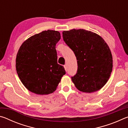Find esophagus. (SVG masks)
Segmentation results:
<instances>
[{
    "instance_id": "34e87169",
    "label": "esophagus",
    "mask_w": 128,
    "mask_h": 128,
    "mask_svg": "<svg viewBox=\"0 0 128 128\" xmlns=\"http://www.w3.org/2000/svg\"><path fill=\"white\" fill-rule=\"evenodd\" d=\"M64 68H65V70H66V71L68 70V68H67V66H66V65H64Z\"/></svg>"
}]
</instances>
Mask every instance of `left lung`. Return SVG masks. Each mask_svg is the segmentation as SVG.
<instances>
[{"mask_svg": "<svg viewBox=\"0 0 128 128\" xmlns=\"http://www.w3.org/2000/svg\"><path fill=\"white\" fill-rule=\"evenodd\" d=\"M62 37L77 58V72L72 77L76 88L87 93L101 89L113 67L111 51L105 40L94 32L81 29L63 31Z\"/></svg>", "mask_w": 128, "mask_h": 128, "instance_id": "8db88e82", "label": "left lung"}]
</instances>
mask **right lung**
<instances>
[{
	"mask_svg": "<svg viewBox=\"0 0 128 128\" xmlns=\"http://www.w3.org/2000/svg\"><path fill=\"white\" fill-rule=\"evenodd\" d=\"M60 33L48 30L30 36L21 44L17 54L16 68L21 82L34 94L47 95L57 88L66 74L58 64L56 44Z\"/></svg>",
	"mask_w": 128,
	"mask_h": 128,
	"instance_id": "obj_1",
	"label": "right lung"
}]
</instances>
